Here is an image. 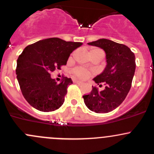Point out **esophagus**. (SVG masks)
Returning a JSON list of instances; mask_svg holds the SVG:
<instances>
[{"mask_svg": "<svg viewBox=\"0 0 154 154\" xmlns=\"http://www.w3.org/2000/svg\"><path fill=\"white\" fill-rule=\"evenodd\" d=\"M73 81H74V83H79V84H82V83H83V82H82L81 80H75V79H74V80H73Z\"/></svg>", "mask_w": 154, "mask_h": 154, "instance_id": "1", "label": "esophagus"}]
</instances>
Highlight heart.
I'll return each mask as SVG.
<instances>
[{
    "instance_id": "obj_1",
    "label": "heart",
    "mask_w": 154,
    "mask_h": 154,
    "mask_svg": "<svg viewBox=\"0 0 154 154\" xmlns=\"http://www.w3.org/2000/svg\"><path fill=\"white\" fill-rule=\"evenodd\" d=\"M103 54L104 55V53L102 50L98 48H91L89 51V54ZM74 73L76 76L81 79L88 78L91 75V71L83 68H77L74 70Z\"/></svg>"
}]
</instances>
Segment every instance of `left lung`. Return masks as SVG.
<instances>
[{
    "instance_id": "obj_1",
    "label": "left lung",
    "mask_w": 154,
    "mask_h": 154,
    "mask_svg": "<svg viewBox=\"0 0 154 154\" xmlns=\"http://www.w3.org/2000/svg\"><path fill=\"white\" fill-rule=\"evenodd\" d=\"M100 48L106 54V66L101 74L93 80L106 86L99 91L96 87L88 94L83 96L86 106L97 113H106L120 106L130 88L136 70V57L127 46L106 38L88 43Z\"/></svg>"
}]
</instances>
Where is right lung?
<instances>
[{"label": "right lung", "instance_id": "add662e5", "mask_svg": "<svg viewBox=\"0 0 154 154\" xmlns=\"http://www.w3.org/2000/svg\"><path fill=\"white\" fill-rule=\"evenodd\" d=\"M82 45L50 38L24 48L17 60L15 71L23 96L33 108L51 112L63 104L67 88L72 84V80L63 77L57 83L51 74L66 66L70 54Z\"/></svg>", "mask_w": 154, "mask_h": 154}]
</instances>
